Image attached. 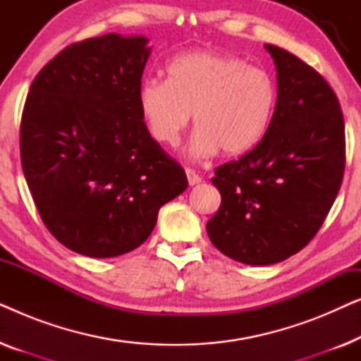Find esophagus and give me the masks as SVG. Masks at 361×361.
Returning <instances> with one entry per match:
<instances>
[{"mask_svg": "<svg viewBox=\"0 0 361 361\" xmlns=\"http://www.w3.org/2000/svg\"><path fill=\"white\" fill-rule=\"evenodd\" d=\"M185 174H187V179H189L190 185H197V184H200V182H202V177L197 174L194 169H190V167H187Z\"/></svg>", "mask_w": 361, "mask_h": 361, "instance_id": "34e87169", "label": "esophagus"}]
</instances>
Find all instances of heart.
I'll use <instances>...</instances> for the list:
<instances>
[{"label": "heart", "instance_id": "heart-1", "mask_svg": "<svg viewBox=\"0 0 361 361\" xmlns=\"http://www.w3.org/2000/svg\"><path fill=\"white\" fill-rule=\"evenodd\" d=\"M167 80L147 78L137 92L142 121L151 137L179 145L194 113L197 128L190 154L209 157L221 149L245 154L266 136L278 103V83L263 67L214 52H185L166 67Z\"/></svg>", "mask_w": 361, "mask_h": 361}]
</instances>
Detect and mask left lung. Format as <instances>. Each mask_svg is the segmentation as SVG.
<instances>
[{
	"mask_svg": "<svg viewBox=\"0 0 361 361\" xmlns=\"http://www.w3.org/2000/svg\"><path fill=\"white\" fill-rule=\"evenodd\" d=\"M278 71V103L266 136L238 161L216 167L221 204L207 224L215 248L245 264L288 259L314 238L345 171L338 98L294 54L264 44Z\"/></svg>",
	"mask_w": 361,
	"mask_h": 361,
	"instance_id": "obj_1",
	"label": "left lung"
}]
</instances>
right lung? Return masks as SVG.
I'll return each instance as SVG.
<instances>
[{
	"mask_svg": "<svg viewBox=\"0 0 361 361\" xmlns=\"http://www.w3.org/2000/svg\"><path fill=\"white\" fill-rule=\"evenodd\" d=\"M149 54L145 36L85 39L59 52L29 88L24 177L44 225L78 255L137 248L161 207L189 185L142 121L137 92Z\"/></svg>",
	"mask_w": 361,
	"mask_h": 361,
	"instance_id": "right-lung-1",
	"label": "right lung"
}]
</instances>
